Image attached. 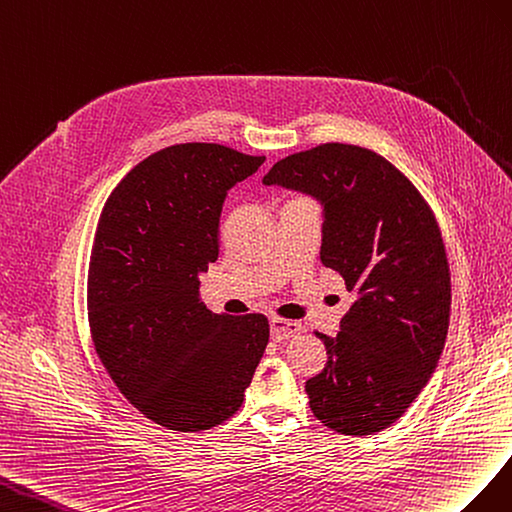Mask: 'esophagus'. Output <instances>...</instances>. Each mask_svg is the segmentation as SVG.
Returning a JSON list of instances; mask_svg holds the SVG:
<instances>
[{
    "instance_id": "obj_1",
    "label": "esophagus",
    "mask_w": 512,
    "mask_h": 512,
    "mask_svg": "<svg viewBox=\"0 0 512 512\" xmlns=\"http://www.w3.org/2000/svg\"><path fill=\"white\" fill-rule=\"evenodd\" d=\"M270 332L274 341H287L296 334L302 332V324L294 319H285V317H270Z\"/></svg>"
}]
</instances>
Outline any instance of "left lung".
I'll list each match as a JSON object with an SVG mask.
<instances>
[{"mask_svg":"<svg viewBox=\"0 0 512 512\" xmlns=\"http://www.w3.org/2000/svg\"><path fill=\"white\" fill-rule=\"evenodd\" d=\"M324 203L321 264L356 302L326 367L306 382L311 412L341 435L388 429L429 382L450 319V266L437 218L418 188L373 150L321 143L289 154L264 178Z\"/></svg>","mask_w":512,"mask_h":512,"instance_id":"obj_1","label":"left lung"}]
</instances>
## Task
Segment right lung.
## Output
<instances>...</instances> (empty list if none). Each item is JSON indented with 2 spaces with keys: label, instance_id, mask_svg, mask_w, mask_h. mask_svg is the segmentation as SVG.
<instances>
[{
  "label": "right lung",
  "instance_id": "add662e5",
  "mask_svg": "<svg viewBox=\"0 0 512 512\" xmlns=\"http://www.w3.org/2000/svg\"><path fill=\"white\" fill-rule=\"evenodd\" d=\"M266 156L180 143L130 169L100 212L87 270L96 354L137 410L171 431H206L240 410L270 339L261 313H210L197 274L218 257L229 188Z\"/></svg>",
  "mask_w": 512,
  "mask_h": 512
}]
</instances>
